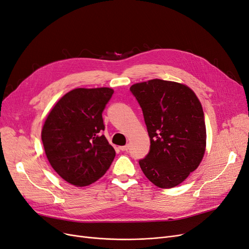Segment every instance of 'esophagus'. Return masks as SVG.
I'll list each match as a JSON object with an SVG mask.
<instances>
[{"instance_id":"34e87169","label":"esophagus","mask_w":249,"mask_h":249,"mask_svg":"<svg viewBox=\"0 0 249 249\" xmlns=\"http://www.w3.org/2000/svg\"><path fill=\"white\" fill-rule=\"evenodd\" d=\"M128 147H130V146H128V144H126V145H124V146H121V147H119V149H121L122 151H127V150H128Z\"/></svg>"}]
</instances>
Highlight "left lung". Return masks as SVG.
Returning a JSON list of instances; mask_svg holds the SVG:
<instances>
[{"mask_svg":"<svg viewBox=\"0 0 249 249\" xmlns=\"http://www.w3.org/2000/svg\"><path fill=\"white\" fill-rule=\"evenodd\" d=\"M142 109L150 150L139 165L144 175L161 188L181 183L198 168L206 147L203 108L184 84L160 79L130 89Z\"/></svg>","mask_w":249,"mask_h":249,"instance_id":"obj_1","label":"left lung"}]
</instances>
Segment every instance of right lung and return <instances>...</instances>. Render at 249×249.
<instances>
[{"label": "right lung", "instance_id": "add662e5", "mask_svg": "<svg viewBox=\"0 0 249 249\" xmlns=\"http://www.w3.org/2000/svg\"><path fill=\"white\" fill-rule=\"evenodd\" d=\"M113 89H75L59 100L42 128V142L51 167L67 182L85 186L104 175L115 150L102 132V113Z\"/></svg>", "mask_w": 249, "mask_h": 249}]
</instances>
